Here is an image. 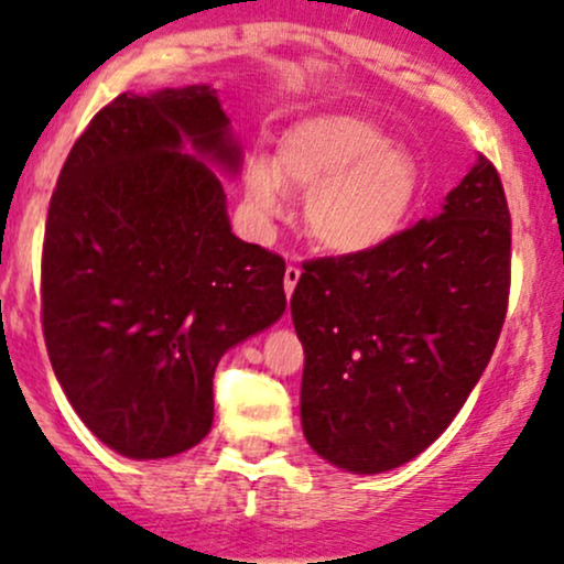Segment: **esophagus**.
Returning <instances> with one entry per match:
<instances>
[{
  "label": "esophagus",
  "mask_w": 564,
  "mask_h": 564,
  "mask_svg": "<svg viewBox=\"0 0 564 564\" xmlns=\"http://www.w3.org/2000/svg\"><path fill=\"white\" fill-rule=\"evenodd\" d=\"M300 275H302V270L300 268H286V275H283V289H286V296L291 300V294H294V289H296V283H300Z\"/></svg>",
  "instance_id": "34e87169"
}]
</instances>
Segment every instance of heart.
<instances>
[{"mask_svg":"<svg viewBox=\"0 0 564 564\" xmlns=\"http://www.w3.org/2000/svg\"><path fill=\"white\" fill-rule=\"evenodd\" d=\"M289 191L307 196V230L336 257L392 243L422 198L419 161L358 113H321L281 134L275 159L251 153L243 196L257 225L289 215Z\"/></svg>","mask_w":564,"mask_h":564,"instance_id":"b5f03b06","label":"heart"}]
</instances>
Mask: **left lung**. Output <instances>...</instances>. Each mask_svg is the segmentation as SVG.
I'll return each mask as SVG.
<instances>
[{
    "instance_id": "left-lung-1",
    "label": "left lung",
    "mask_w": 564,
    "mask_h": 564,
    "mask_svg": "<svg viewBox=\"0 0 564 564\" xmlns=\"http://www.w3.org/2000/svg\"><path fill=\"white\" fill-rule=\"evenodd\" d=\"M509 260L507 196L477 156L440 215L371 254L304 264L291 321L310 448L352 475L398 469L430 448L494 355Z\"/></svg>"
}]
</instances>
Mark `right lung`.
I'll list each match as a JSON object with an SVG mask.
<instances>
[{
  "mask_svg": "<svg viewBox=\"0 0 564 564\" xmlns=\"http://www.w3.org/2000/svg\"><path fill=\"white\" fill-rule=\"evenodd\" d=\"M243 148L209 84L124 93L70 148L50 200L42 323L68 403L134 462L191 451L230 347L286 313V262L230 228Z\"/></svg>",
  "mask_w": 564,
  "mask_h": 564,
  "instance_id": "right-lung-1",
  "label": "right lung"
}]
</instances>
